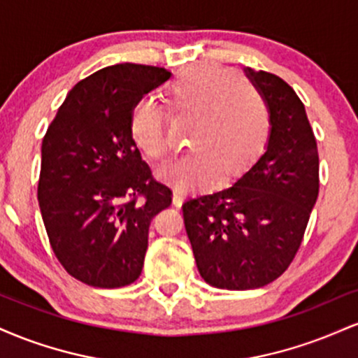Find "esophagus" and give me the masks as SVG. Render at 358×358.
<instances>
[{
	"mask_svg": "<svg viewBox=\"0 0 358 358\" xmlns=\"http://www.w3.org/2000/svg\"><path fill=\"white\" fill-rule=\"evenodd\" d=\"M185 200V193L182 190H178V188H173V205L175 207H182Z\"/></svg>",
	"mask_w": 358,
	"mask_h": 358,
	"instance_id": "1",
	"label": "esophagus"
}]
</instances>
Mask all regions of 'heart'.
Masks as SVG:
<instances>
[{
  "instance_id": "b5f03b06",
  "label": "heart",
  "mask_w": 358,
  "mask_h": 358,
  "mask_svg": "<svg viewBox=\"0 0 358 358\" xmlns=\"http://www.w3.org/2000/svg\"><path fill=\"white\" fill-rule=\"evenodd\" d=\"M173 116L192 117L190 150L162 166L158 176L178 190L202 187L217 176L231 182L262 155L271 136V113L266 101L236 72L215 65H196L180 73L165 89ZM131 139L153 159L168 153L165 110L150 99L131 108Z\"/></svg>"
}]
</instances>
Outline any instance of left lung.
I'll use <instances>...</instances> for the list:
<instances>
[{
    "label": "left lung",
    "instance_id": "1",
    "mask_svg": "<svg viewBox=\"0 0 358 358\" xmlns=\"http://www.w3.org/2000/svg\"><path fill=\"white\" fill-rule=\"evenodd\" d=\"M271 113L266 151L231 187L183 203L200 276L245 291L278 279L296 256L318 199V148L303 102L281 77L244 69Z\"/></svg>",
    "mask_w": 358,
    "mask_h": 358
}]
</instances>
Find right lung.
Masks as SVG:
<instances>
[{
    "label": "right lung",
    "instance_id": "obj_1",
    "mask_svg": "<svg viewBox=\"0 0 358 358\" xmlns=\"http://www.w3.org/2000/svg\"><path fill=\"white\" fill-rule=\"evenodd\" d=\"M168 79L151 65L101 69L73 85L43 138L38 203L48 241L65 271L89 286L136 281L151 220L171 203L127 127L134 102Z\"/></svg>",
    "mask_w": 358,
    "mask_h": 358
}]
</instances>
